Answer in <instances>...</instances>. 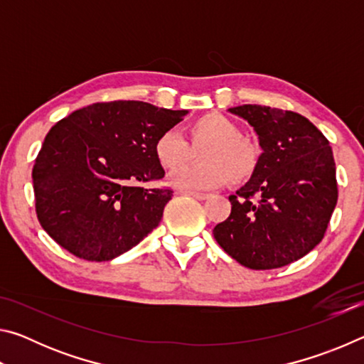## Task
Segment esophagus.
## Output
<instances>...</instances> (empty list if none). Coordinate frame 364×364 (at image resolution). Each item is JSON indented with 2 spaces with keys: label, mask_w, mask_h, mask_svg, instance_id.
Returning <instances> with one entry per match:
<instances>
[{
  "label": "esophagus",
  "mask_w": 364,
  "mask_h": 364,
  "mask_svg": "<svg viewBox=\"0 0 364 364\" xmlns=\"http://www.w3.org/2000/svg\"><path fill=\"white\" fill-rule=\"evenodd\" d=\"M183 194L191 196V197H194V199H199V200H205L207 197H208V194H205V193H196V191H183Z\"/></svg>",
  "instance_id": "obj_1"
}]
</instances>
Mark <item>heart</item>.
Returning <instances> with one entry per match:
<instances>
[{
    "instance_id": "b5f03b06",
    "label": "heart",
    "mask_w": 364,
    "mask_h": 364,
    "mask_svg": "<svg viewBox=\"0 0 364 364\" xmlns=\"http://www.w3.org/2000/svg\"><path fill=\"white\" fill-rule=\"evenodd\" d=\"M184 139L173 130L164 132L154 143V156L165 170H176L170 183L178 189H213L226 183L244 184L260 165V149L241 136L236 122L218 112H208L188 123ZM202 149V164L181 169L193 158V151Z\"/></svg>"
}]
</instances>
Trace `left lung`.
<instances>
[{"label":"left lung","instance_id":"1","mask_svg":"<svg viewBox=\"0 0 364 364\" xmlns=\"http://www.w3.org/2000/svg\"><path fill=\"white\" fill-rule=\"evenodd\" d=\"M254 128L255 175L230 196L231 215L213 228L228 255L250 269H274L321 242L337 204L329 141L304 115L255 104L228 109Z\"/></svg>","mask_w":364,"mask_h":364}]
</instances>
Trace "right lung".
I'll use <instances>...</instances> for the list:
<instances>
[{
	"mask_svg": "<svg viewBox=\"0 0 364 364\" xmlns=\"http://www.w3.org/2000/svg\"><path fill=\"white\" fill-rule=\"evenodd\" d=\"M186 114L143 101H114L59 120L32 171L43 230L88 262H109L143 241L159 226L173 191L138 183L162 180L154 143Z\"/></svg>",
	"mask_w": 364,
	"mask_h": 364,
	"instance_id": "right-lung-1",
	"label": "right lung"
}]
</instances>
